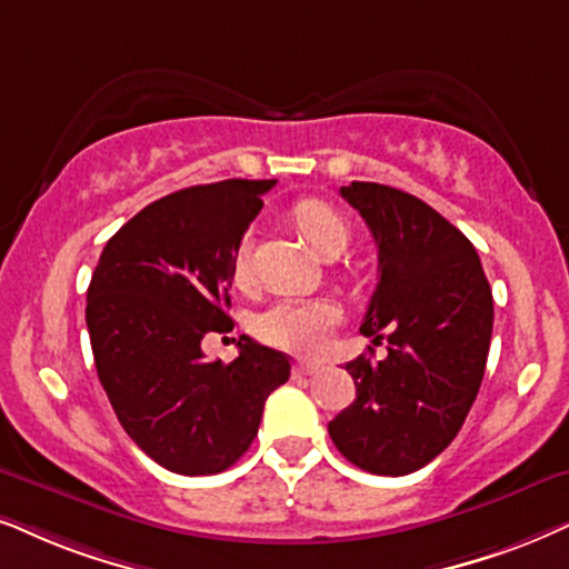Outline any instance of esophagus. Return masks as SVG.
I'll list each match as a JSON object with an SVG mask.
<instances>
[{"label": "esophagus", "mask_w": 569, "mask_h": 569, "mask_svg": "<svg viewBox=\"0 0 569 569\" xmlns=\"http://www.w3.org/2000/svg\"><path fill=\"white\" fill-rule=\"evenodd\" d=\"M322 365L320 362H297L293 365V376H315L320 372Z\"/></svg>", "instance_id": "obj_1"}]
</instances>
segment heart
<instances>
[{
  "label": "heart",
  "mask_w": 569,
  "mask_h": 569,
  "mask_svg": "<svg viewBox=\"0 0 569 569\" xmlns=\"http://www.w3.org/2000/svg\"><path fill=\"white\" fill-rule=\"evenodd\" d=\"M293 214H297L301 233L307 236V241L312 243L318 254L347 247V220L326 201H299ZM251 249H254V236L247 233L239 243V251H236V276L239 278L249 276ZM338 320H341V312L330 299H280L257 318V333L278 349L315 355L326 347L330 330L336 328Z\"/></svg>",
  "instance_id": "heart-1"
}]
</instances>
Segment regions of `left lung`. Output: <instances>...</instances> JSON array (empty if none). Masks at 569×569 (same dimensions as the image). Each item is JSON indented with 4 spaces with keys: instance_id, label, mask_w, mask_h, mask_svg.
<instances>
[{
    "instance_id": "obj_1",
    "label": "left lung",
    "mask_w": 569,
    "mask_h": 569,
    "mask_svg": "<svg viewBox=\"0 0 569 569\" xmlns=\"http://www.w3.org/2000/svg\"><path fill=\"white\" fill-rule=\"evenodd\" d=\"M341 197L376 239L378 286L359 330L386 341L388 355L347 362L357 399L328 433L372 476H409L455 441L478 397L493 330L491 286L476 247L422 199L365 181L341 186Z\"/></svg>"
}]
</instances>
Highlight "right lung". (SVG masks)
I'll return each mask as SVG.
<instances>
[{
  "instance_id": "1",
  "label": "right lung",
  "mask_w": 569,
  "mask_h": 569,
  "mask_svg": "<svg viewBox=\"0 0 569 569\" xmlns=\"http://www.w3.org/2000/svg\"><path fill=\"white\" fill-rule=\"evenodd\" d=\"M276 181L191 186L152 201L107 241L86 293L93 365L120 426L178 476L239 462L264 399L291 376L283 351L241 336L231 365L201 338L233 330L236 251Z\"/></svg>"
}]
</instances>
